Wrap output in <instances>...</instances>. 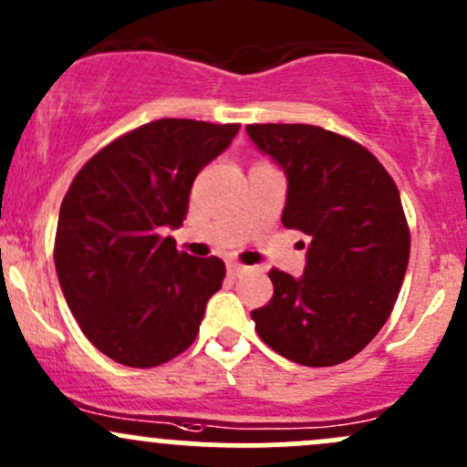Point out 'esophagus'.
I'll list each match as a JSON object with an SVG mask.
<instances>
[{
	"instance_id": "1",
	"label": "esophagus",
	"mask_w": 467,
	"mask_h": 467,
	"mask_svg": "<svg viewBox=\"0 0 467 467\" xmlns=\"http://www.w3.org/2000/svg\"><path fill=\"white\" fill-rule=\"evenodd\" d=\"M247 265H243V263H235V260H232V263H227V272L232 274V275H240V274H244L247 272Z\"/></svg>"
}]
</instances>
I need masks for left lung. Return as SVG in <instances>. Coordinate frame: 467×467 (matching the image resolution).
Returning <instances> with one entry per match:
<instances>
[{
    "instance_id": "1",
    "label": "left lung",
    "mask_w": 467,
    "mask_h": 467,
    "mask_svg": "<svg viewBox=\"0 0 467 467\" xmlns=\"http://www.w3.org/2000/svg\"><path fill=\"white\" fill-rule=\"evenodd\" d=\"M289 180L283 224L307 235L300 278L272 269L274 296L252 312L263 343L307 368L356 356L392 314L410 260L399 187L352 138L314 124H247ZM305 244V243H303Z\"/></svg>"
}]
</instances>
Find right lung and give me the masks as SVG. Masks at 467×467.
<instances>
[{
    "label": "right lung",
    "instance_id": "obj_1",
    "mask_svg": "<svg viewBox=\"0 0 467 467\" xmlns=\"http://www.w3.org/2000/svg\"><path fill=\"white\" fill-rule=\"evenodd\" d=\"M240 124L162 118L119 135L79 169L62 200L55 269L84 336L127 368H155L198 336L224 278L215 255L178 252L195 175Z\"/></svg>",
    "mask_w": 467,
    "mask_h": 467
}]
</instances>
